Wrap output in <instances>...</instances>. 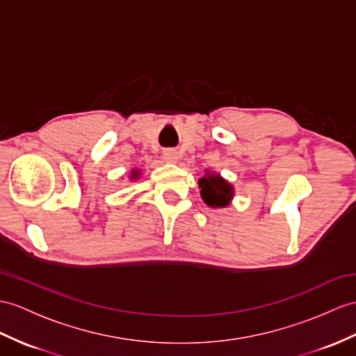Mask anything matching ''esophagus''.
<instances>
[{
  "mask_svg": "<svg viewBox=\"0 0 356 356\" xmlns=\"http://www.w3.org/2000/svg\"><path fill=\"white\" fill-rule=\"evenodd\" d=\"M163 159L169 163H175L178 160V152L175 149H166L163 152Z\"/></svg>",
  "mask_w": 356,
  "mask_h": 356,
  "instance_id": "1",
  "label": "esophagus"
}]
</instances>
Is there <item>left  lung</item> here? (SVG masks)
Masks as SVG:
<instances>
[{"label": "left lung", "mask_w": 356, "mask_h": 356, "mask_svg": "<svg viewBox=\"0 0 356 356\" xmlns=\"http://www.w3.org/2000/svg\"><path fill=\"white\" fill-rule=\"evenodd\" d=\"M201 196L210 207H227L232 197V187L219 175H207L199 179Z\"/></svg>", "instance_id": "8db88e82"}]
</instances>
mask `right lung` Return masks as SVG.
I'll return each instance as SVG.
<instances>
[{
    "mask_svg": "<svg viewBox=\"0 0 356 356\" xmlns=\"http://www.w3.org/2000/svg\"><path fill=\"white\" fill-rule=\"evenodd\" d=\"M137 177H138V173H137V172H136V170H134V173H133V177H131V178H133V179H134V178H137Z\"/></svg>",
    "mask_w": 356,
    "mask_h": 356,
    "instance_id": "1",
    "label": "right lung"
}]
</instances>
